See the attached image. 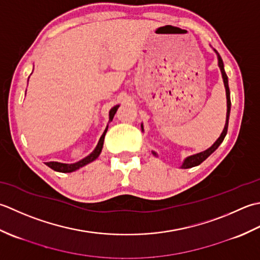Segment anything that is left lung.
Instances as JSON below:
<instances>
[{
    "instance_id": "left-lung-1",
    "label": "left lung",
    "mask_w": 260,
    "mask_h": 260,
    "mask_svg": "<svg viewBox=\"0 0 260 260\" xmlns=\"http://www.w3.org/2000/svg\"><path fill=\"white\" fill-rule=\"evenodd\" d=\"M215 51L216 56H218V65L219 68L221 71L222 74V78H223V83H224V88H225V95H226V118H225V124H224V128L223 131H222V134L220 135V137L216 139V141L214 142L213 145H212L208 149L204 150V151H201L199 153H195V155L192 156H188L184 159L183 164L181 165V168H192L195 166H199L201 162H203L206 158H208L211 153H213L216 149H218V147L222 144V141H223L224 137L226 136V132H228V124H229V116H230V110H231V100H230V89H229V85H228V76L224 72V66H223V61H222V58L219 55V52L216 51L215 49H213ZM141 131L144 132V124L141 123ZM153 156L158 157L157 152L156 151H151Z\"/></svg>"
}]
</instances>
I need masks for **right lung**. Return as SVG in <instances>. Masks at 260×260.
I'll return each mask as SVG.
<instances>
[{"label": "right lung", "instance_id": "obj_1", "mask_svg": "<svg viewBox=\"0 0 260 260\" xmlns=\"http://www.w3.org/2000/svg\"><path fill=\"white\" fill-rule=\"evenodd\" d=\"M119 107H120V104L115 105V107H113L112 109L110 110V112H109V123L113 120V116H114L116 111H118ZM108 128H109V124L107 125V128H105L103 135L101 136L100 140L98 142V145H96V147H95V149L91 153H89L88 156H86L85 158H83V159H81L79 161L74 162V164H63V162H58V161H49V162H46V165L48 166V167H50L51 169H54V171H56V172H59V173H72V172L77 171V169H79V168L83 167V166L87 165V164L94 161L100 156L101 151H102L103 142H104V137H105V134H107Z\"/></svg>", "mask_w": 260, "mask_h": 260}]
</instances>
